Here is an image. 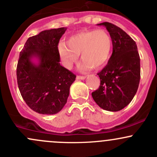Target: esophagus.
I'll use <instances>...</instances> for the list:
<instances>
[{"instance_id":"esophagus-1","label":"esophagus","mask_w":157,"mask_h":157,"mask_svg":"<svg viewBox=\"0 0 157 157\" xmlns=\"http://www.w3.org/2000/svg\"><path fill=\"white\" fill-rule=\"evenodd\" d=\"M85 78H86V77L84 76V75H77L76 77V78L78 79V80H84Z\"/></svg>"}]
</instances>
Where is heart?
Wrapping results in <instances>:
<instances>
[{"label":"heart","mask_w":157,"mask_h":157,"mask_svg":"<svg viewBox=\"0 0 157 157\" xmlns=\"http://www.w3.org/2000/svg\"><path fill=\"white\" fill-rule=\"evenodd\" d=\"M113 50L112 38L103 29L82 31L72 35L67 44L60 43L58 46L62 64L70 69L81 54L82 70L104 67L110 59Z\"/></svg>","instance_id":"heart-1"}]
</instances>
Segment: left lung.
I'll return each instance as SVG.
<instances>
[{
    "mask_svg": "<svg viewBox=\"0 0 157 157\" xmlns=\"http://www.w3.org/2000/svg\"><path fill=\"white\" fill-rule=\"evenodd\" d=\"M112 38L113 54L98 75L99 88L92 92L94 101L102 109L116 112L130 103L138 90L140 78V56L135 41L122 29L102 22Z\"/></svg>",
    "mask_w": 157,
    "mask_h": 157,
    "instance_id": "obj_1",
    "label": "left lung"
}]
</instances>
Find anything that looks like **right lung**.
<instances>
[{"instance_id": "1", "label": "right lung", "mask_w": 157, "mask_h": 157, "mask_svg": "<svg viewBox=\"0 0 157 157\" xmlns=\"http://www.w3.org/2000/svg\"><path fill=\"white\" fill-rule=\"evenodd\" d=\"M67 28L44 30L30 37L19 54L17 68L19 91L26 104L40 114L59 113L67 103L76 75L59 63L58 44ZM38 59V63L32 61Z\"/></svg>"}]
</instances>
